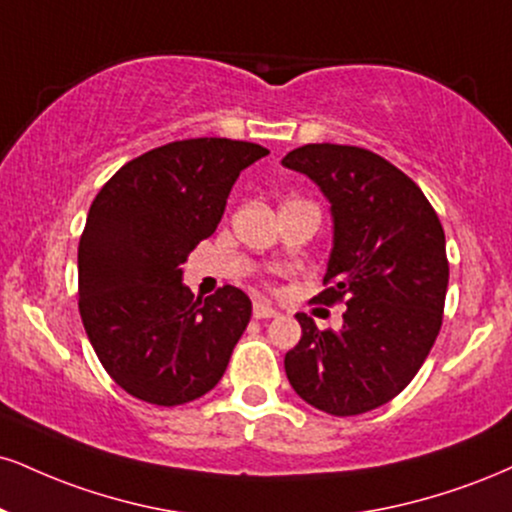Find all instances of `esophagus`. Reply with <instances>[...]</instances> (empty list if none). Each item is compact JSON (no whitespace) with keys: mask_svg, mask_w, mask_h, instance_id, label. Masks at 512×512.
I'll use <instances>...</instances> for the list:
<instances>
[{"mask_svg":"<svg viewBox=\"0 0 512 512\" xmlns=\"http://www.w3.org/2000/svg\"><path fill=\"white\" fill-rule=\"evenodd\" d=\"M276 315H279V312H276L272 305H267V303L252 305V317H255V319H272Z\"/></svg>","mask_w":512,"mask_h":512,"instance_id":"esophagus-1","label":"esophagus"}]
</instances>
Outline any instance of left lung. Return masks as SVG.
<instances>
[{"label": "left lung", "instance_id": "1", "mask_svg": "<svg viewBox=\"0 0 512 512\" xmlns=\"http://www.w3.org/2000/svg\"><path fill=\"white\" fill-rule=\"evenodd\" d=\"M331 205L334 243L319 303L346 298L343 326L303 336L283 367L305 403L348 417L389 403L439 336L448 288L446 236L417 183L384 157L350 145H303L281 159Z\"/></svg>", "mask_w": 512, "mask_h": 512}]
</instances>
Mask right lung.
<instances>
[{
  "mask_svg": "<svg viewBox=\"0 0 512 512\" xmlns=\"http://www.w3.org/2000/svg\"><path fill=\"white\" fill-rule=\"evenodd\" d=\"M267 155L243 140H178L123 164L92 200L78 310L102 367L131 396L171 408L224 377L252 303L236 286L195 300L181 264L217 231L240 171Z\"/></svg>",
  "mask_w": 512,
  "mask_h": 512,
  "instance_id": "1",
  "label": "right lung"
}]
</instances>
